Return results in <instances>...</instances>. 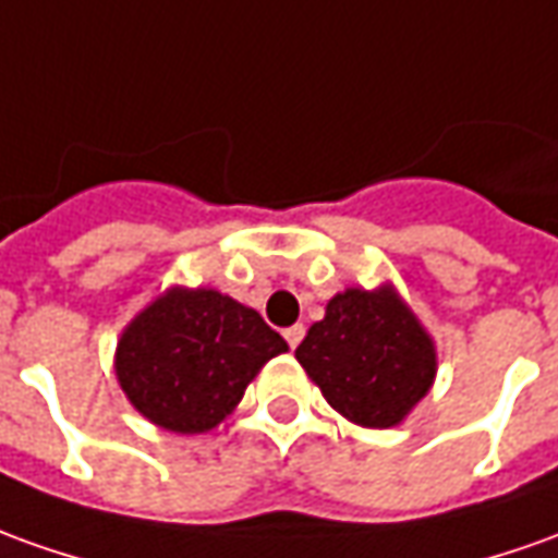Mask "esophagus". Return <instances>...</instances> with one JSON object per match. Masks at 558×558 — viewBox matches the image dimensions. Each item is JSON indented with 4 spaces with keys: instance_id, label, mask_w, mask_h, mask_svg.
Returning a JSON list of instances; mask_svg holds the SVG:
<instances>
[{
    "instance_id": "esophagus-1",
    "label": "esophagus",
    "mask_w": 558,
    "mask_h": 558,
    "mask_svg": "<svg viewBox=\"0 0 558 558\" xmlns=\"http://www.w3.org/2000/svg\"><path fill=\"white\" fill-rule=\"evenodd\" d=\"M303 333H306V330H303V325H291V328L282 330V337H286L291 349H298V343L303 340Z\"/></svg>"
}]
</instances>
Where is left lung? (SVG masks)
<instances>
[{"mask_svg": "<svg viewBox=\"0 0 558 558\" xmlns=\"http://www.w3.org/2000/svg\"><path fill=\"white\" fill-rule=\"evenodd\" d=\"M325 401L361 428H395L434 386L437 345L391 282L345 288L294 349Z\"/></svg>", "mask_w": 558, "mask_h": 558, "instance_id": "obj_1", "label": "left lung"}]
</instances>
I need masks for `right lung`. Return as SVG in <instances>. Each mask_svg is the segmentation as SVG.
Masks as SVG:
<instances>
[{
  "label": "right lung",
  "mask_w": 558,
  "mask_h": 558,
  "mask_svg": "<svg viewBox=\"0 0 558 558\" xmlns=\"http://www.w3.org/2000/svg\"><path fill=\"white\" fill-rule=\"evenodd\" d=\"M282 352L286 340L252 306L215 288L169 286L121 330L114 376L151 425L206 434Z\"/></svg>",
  "instance_id": "right-lung-1"
}]
</instances>
